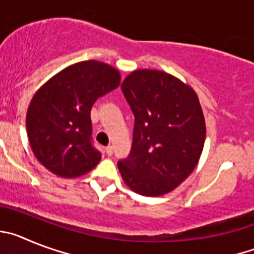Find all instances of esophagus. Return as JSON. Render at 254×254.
<instances>
[{"mask_svg":"<svg viewBox=\"0 0 254 254\" xmlns=\"http://www.w3.org/2000/svg\"><path fill=\"white\" fill-rule=\"evenodd\" d=\"M105 152H107L108 156H112V155H113V146H111V145H109V146L105 147Z\"/></svg>","mask_w":254,"mask_h":254,"instance_id":"34e87169","label":"esophagus"}]
</instances>
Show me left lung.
<instances>
[{"mask_svg":"<svg viewBox=\"0 0 254 254\" xmlns=\"http://www.w3.org/2000/svg\"><path fill=\"white\" fill-rule=\"evenodd\" d=\"M121 89L134 117L131 152L118 161L121 176L142 196L168 193L196 168L205 145L198 98L181 80L156 69L133 71Z\"/></svg>","mask_w":254,"mask_h":254,"instance_id":"1","label":"left lung"}]
</instances>
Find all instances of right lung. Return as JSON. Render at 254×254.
<instances>
[{"label": "right lung", "instance_id": "obj_1", "mask_svg": "<svg viewBox=\"0 0 254 254\" xmlns=\"http://www.w3.org/2000/svg\"><path fill=\"white\" fill-rule=\"evenodd\" d=\"M116 68L85 61L61 71L40 87L29 105L26 131L38 160L64 178L84 176L102 152L94 146L91 107L120 86Z\"/></svg>", "mask_w": 254, "mask_h": 254}]
</instances>
